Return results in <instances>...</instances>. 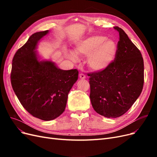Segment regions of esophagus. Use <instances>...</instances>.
Masks as SVG:
<instances>
[{"label": "esophagus", "mask_w": 157, "mask_h": 157, "mask_svg": "<svg viewBox=\"0 0 157 157\" xmlns=\"http://www.w3.org/2000/svg\"><path fill=\"white\" fill-rule=\"evenodd\" d=\"M79 77L80 79H85L86 78V76H85L82 73H80V74H79Z\"/></svg>", "instance_id": "34e87169"}]
</instances>
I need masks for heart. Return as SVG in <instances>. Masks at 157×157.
I'll return each instance as SVG.
<instances>
[{
	"label": "heart",
	"instance_id": "heart-1",
	"mask_svg": "<svg viewBox=\"0 0 157 157\" xmlns=\"http://www.w3.org/2000/svg\"><path fill=\"white\" fill-rule=\"evenodd\" d=\"M117 44L104 36H92L84 40L75 50L77 54L88 56V64L95 71H101L110 65L117 55ZM69 58L77 61L78 57L74 52H70Z\"/></svg>",
	"mask_w": 157,
	"mask_h": 157
}]
</instances>
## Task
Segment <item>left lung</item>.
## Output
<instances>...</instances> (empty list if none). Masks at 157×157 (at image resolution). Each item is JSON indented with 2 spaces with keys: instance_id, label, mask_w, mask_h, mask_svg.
<instances>
[{
  "instance_id": "8db88e82",
  "label": "left lung",
  "mask_w": 157,
  "mask_h": 157,
  "mask_svg": "<svg viewBox=\"0 0 157 157\" xmlns=\"http://www.w3.org/2000/svg\"><path fill=\"white\" fill-rule=\"evenodd\" d=\"M115 59L107 68L88 74L90 101L94 109L107 118L126 113L139 98L144 82V59L121 28Z\"/></svg>"
}]
</instances>
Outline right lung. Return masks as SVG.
I'll use <instances>...</instances> for the list:
<instances>
[{
    "label": "right lung",
    "mask_w": 157,
    "mask_h": 157,
    "mask_svg": "<svg viewBox=\"0 0 157 157\" xmlns=\"http://www.w3.org/2000/svg\"><path fill=\"white\" fill-rule=\"evenodd\" d=\"M49 31L33 34L12 60V86L19 101L31 115L54 120L62 114L69 92L78 79L77 69L62 70L54 62L40 60L38 42Z\"/></svg>",
    "instance_id": "add662e5"
}]
</instances>
